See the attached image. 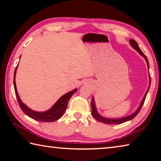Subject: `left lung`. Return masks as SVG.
<instances>
[{
    "instance_id": "left-lung-1",
    "label": "left lung",
    "mask_w": 161,
    "mask_h": 161,
    "mask_svg": "<svg viewBox=\"0 0 161 161\" xmlns=\"http://www.w3.org/2000/svg\"><path fill=\"white\" fill-rule=\"evenodd\" d=\"M130 45L132 46V47L135 49L136 50H137L138 53H139L141 55H142L144 58L146 59V62H147V64H148V69H149V63H148V59H147V57L144 54V53H143L142 51L141 50L140 47H138V45L137 44V42H136L135 40H130ZM151 79H150V84H151ZM149 89V88H148ZM148 89L147 90L146 93L145 94V96L143 97V99L142 101V102L141 103V105L140 107H138V108L135 113H133L131 115H130L129 116H126V117H124V118H122V119H106V118H103L102 116H100L99 114L97 113V111L96 110V107H95V104H94V98H92V116H93L95 119H96L97 121H99L100 122H102V123L103 124H122V123H124V122L129 121V120H131L132 119L134 118V117L137 115V114L139 113V111L141 110V107H143V103L145 102V99H146V95L147 93H148Z\"/></svg>"
}]
</instances>
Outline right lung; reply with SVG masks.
Masks as SVG:
<instances>
[{"label":"right lung","instance_id":"obj_1","mask_svg":"<svg viewBox=\"0 0 161 161\" xmlns=\"http://www.w3.org/2000/svg\"><path fill=\"white\" fill-rule=\"evenodd\" d=\"M17 67H15V72H14V77H13V84H14V89L15 92V96L17 97L18 102L20 106L22 111L25 113L27 116H28L31 118L37 121H42V122H53L54 121L59 119L60 117L63 115L64 111L66 110L68 102L73 94H74L76 92H77V89H75L74 90L71 91L68 93L65 94L63 95L60 99H59L58 102H57L52 107L50 110L45 112H37V111H34L31 110V108H29L25 104L22 102L20 97L18 96L17 89H16L15 85V74H16V69L18 68Z\"/></svg>","mask_w":161,"mask_h":161}]
</instances>
